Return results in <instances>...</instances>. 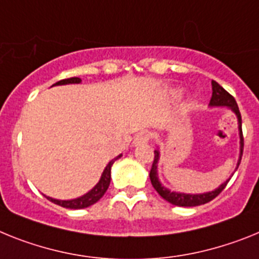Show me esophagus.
<instances>
[{
	"label": "esophagus",
	"instance_id": "esophagus-1",
	"mask_svg": "<svg viewBox=\"0 0 259 259\" xmlns=\"http://www.w3.org/2000/svg\"><path fill=\"white\" fill-rule=\"evenodd\" d=\"M148 139H150V133L148 132H141L139 134H137L134 141H133V145L138 146L142 145V143H147Z\"/></svg>",
	"mask_w": 259,
	"mask_h": 259
}]
</instances>
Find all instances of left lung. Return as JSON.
I'll return each mask as SVG.
<instances>
[{"label":"left lung","mask_w":259,"mask_h":259,"mask_svg":"<svg viewBox=\"0 0 259 259\" xmlns=\"http://www.w3.org/2000/svg\"><path fill=\"white\" fill-rule=\"evenodd\" d=\"M212 84V96H211L210 100V107H227L229 109H232L233 112L237 116L238 120V132H240V159L237 161V167L240 165V161H241L242 151H244V137H242V127H241V114L238 111V105L236 103L235 98H233L231 94L226 91L223 87L220 86L219 83H217L215 80L211 82ZM159 156H160V152L159 150H155V157L154 163H152L151 170H150V180H151L152 186L155 188L159 194L168 201L169 203L175 204V206H183V207H194V206H201V204L207 203V202L212 201L213 198L218 197L220 193L223 192L224 188L227 186L228 181L231 179H228L226 183H223L218 189L212 190V192L203 193V194H185V193H176L170 192L167 188H164L160 184L159 179H157V161H159Z\"/></svg>","instance_id":"8db88e82"}]
</instances>
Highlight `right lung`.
<instances>
[{
	"instance_id": "right-lung-1",
	"label": "right lung",
	"mask_w": 259,
	"mask_h": 259,
	"mask_svg": "<svg viewBox=\"0 0 259 259\" xmlns=\"http://www.w3.org/2000/svg\"><path fill=\"white\" fill-rule=\"evenodd\" d=\"M80 78H76V76H73V78H67V79H62V80H58L57 83H55L53 86H60V84H69V83H80ZM121 157V155L111 160L108 163V165L105 167L104 172H103L102 177L99 180V183L96 184L94 188L90 190L89 193H86L84 195L79 198H75V199H70V201H61V199H55V198H51V197H47V199H49L51 202L53 203L58 204V206H61V207L65 208H74V210H78V208H84V207H89L91 204L96 203V202L100 199V198L104 195V193L107 192L108 186L111 184V168L113 165L114 161Z\"/></svg>"
}]
</instances>
